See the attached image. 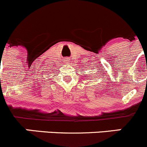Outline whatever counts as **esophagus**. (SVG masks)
I'll return each mask as SVG.
<instances>
[{
    "mask_svg": "<svg viewBox=\"0 0 147 147\" xmlns=\"http://www.w3.org/2000/svg\"><path fill=\"white\" fill-rule=\"evenodd\" d=\"M68 60H65V63H68Z\"/></svg>",
    "mask_w": 147,
    "mask_h": 147,
    "instance_id": "obj_1",
    "label": "esophagus"
}]
</instances>
